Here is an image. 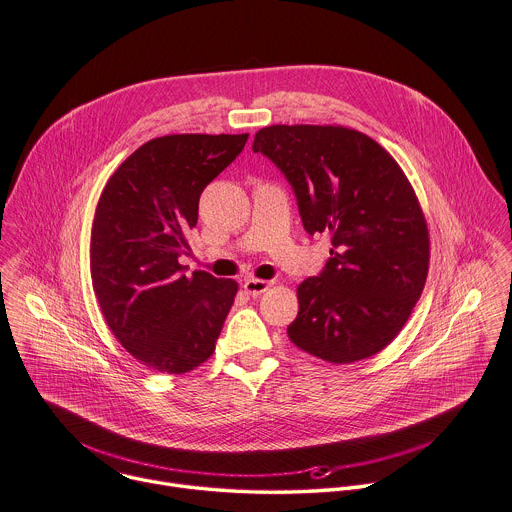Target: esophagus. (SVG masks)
<instances>
[{"label":"esophagus","instance_id":"34e87169","mask_svg":"<svg viewBox=\"0 0 512 512\" xmlns=\"http://www.w3.org/2000/svg\"><path fill=\"white\" fill-rule=\"evenodd\" d=\"M271 285H273L271 281H263V279H247V281L243 283V289H245L249 295L257 297V295L265 293Z\"/></svg>","mask_w":512,"mask_h":512}]
</instances>
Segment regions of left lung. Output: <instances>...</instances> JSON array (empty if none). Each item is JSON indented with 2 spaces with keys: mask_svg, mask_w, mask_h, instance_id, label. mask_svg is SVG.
Returning a JSON list of instances; mask_svg holds the SVG:
<instances>
[{
  "mask_svg": "<svg viewBox=\"0 0 512 512\" xmlns=\"http://www.w3.org/2000/svg\"><path fill=\"white\" fill-rule=\"evenodd\" d=\"M253 151L297 197L309 235L331 233V257L299 289L291 343L329 363L383 351L417 305L429 271V229L397 161L369 135L337 125H271Z\"/></svg>",
  "mask_w": 512,
  "mask_h": 512,
  "instance_id": "obj_1",
  "label": "left lung"
}]
</instances>
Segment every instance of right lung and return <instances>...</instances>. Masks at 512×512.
<instances>
[{
  "instance_id": "1",
  "label": "right lung",
  "mask_w": 512,
  "mask_h": 512,
  "mask_svg": "<svg viewBox=\"0 0 512 512\" xmlns=\"http://www.w3.org/2000/svg\"><path fill=\"white\" fill-rule=\"evenodd\" d=\"M243 135H165L109 177L91 227V281L117 341L143 365L181 375L207 361L237 283L179 265L203 189L243 151Z\"/></svg>"
}]
</instances>
